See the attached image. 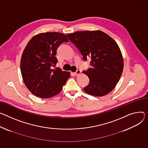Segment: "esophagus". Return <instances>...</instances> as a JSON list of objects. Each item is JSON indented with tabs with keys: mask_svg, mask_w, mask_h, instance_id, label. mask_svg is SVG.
I'll use <instances>...</instances> for the list:
<instances>
[{
	"mask_svg": "<svg viewBox=\"0 0 148 148\" xmlns=\"http://www.w3.org/2000/svg\"><path fill=\"white\" fill-rule=\"evenodd\" d=\"M81 70H77L75 73H74V74L75 75H79L80 74H81Z\"/></svg>",
	"mask_w": 148,
	"mask_h": 148,
	"instance_id": "34e87169",
	"label": "esophagus"
}]
</instances>
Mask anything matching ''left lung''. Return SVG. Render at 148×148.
Wrapping results in <instances>:
<instances>
[{
    "label": "left lung",
    "instance_id": "obj_1",
    "mask_svg": "<svg viewBox=\"0 0 148 148\" xmlns=\"http://www.w3.org/2000/svg\"><path fill=\"white\" fill-rule=\"evenodd\" d=\"M66 36L85 61L91 58V67L83 71L90 79L84 91L98 97L109 93L119 81L123 70L122 52L114 40L101 31H78Z\"/></svg>",
    "mask_w": 148,
    "mask_h": 148
}]
</instances>
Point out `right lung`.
I'll return each mask as SVG.
<instances>
[{"instance_id":"1","label":"right lung","mask_w":148,"mask_h":148,"mask_svg":"<svg viewBox=\"0 0 148 148\" xmlns=\"http://www.w3.org/2000/svg\"><path fill=\"white\" fill-rule=\"evenodd\" d=\"M69 42L65 35L45 32L35 35L25 47L21 60V71L24 83L37 97L48 99L61 91L70 73L55 67L57 48Z\"/></svg>"}]
</instances>
